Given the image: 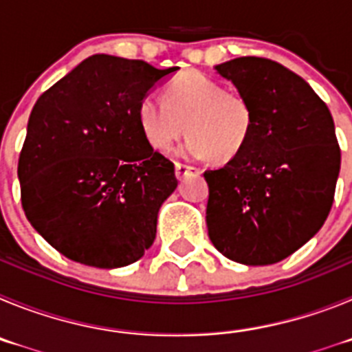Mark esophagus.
Here are the masks:
<instances>
[{
  "instance_id": "obj_1",
  "label": "esophagus",
  "mask_w": 352,
  "mask_h": 352,
  "mask_svg": "<svg viewBox=\"0 0 352 352\" xmlns=\"http://www.w3.org/2000/svg\"><path fill=\"white\" fill-rule=\"evenodd\" d=\"M188 173H195L199 174L201 170L197 169V167H192V166H186V164H182V162H176V176H178V179L185 178L186 174Z\"/></svg>"
}]
</instances>
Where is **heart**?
<instances>
[{
    "mask_svg": "<svg viewBox=\"0 0 352 352\" xmlns=\"http://www.w3.org/2000/svg\"><path fill=\"white\" fill-rule=\"evenodd\" d=\"M142 135L155 151H169L183 133L188 135L183 155L229 162L247 146L256 114L247 95L227 89L201 72L173 77L164 98L148 93L138 107Z\"/></svg>",
    "mask_w": 352,
    "mask_h": 352,
    "instance_id": "1",
    "label": "heart"
}]
</instances>
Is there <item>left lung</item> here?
<instances>
[{"mask_svg": "<svg viewBox=\"0 0 352 352\" xmlns=\"http://www.w3.org/2000/svg\"><path fill=\"white\" fill-rule=\"evenodd\" d=\"M217 72L247 95L256 126L238 157L204 173L208 234L227 259L275 264L328 219L340 173L333 118L300 76L268 58L243 56Z\"/></svg>", "mask_w": 352, "mask_h": 352, "instance_id": "left-lung-1", "label": "left lung"}]
</instances>
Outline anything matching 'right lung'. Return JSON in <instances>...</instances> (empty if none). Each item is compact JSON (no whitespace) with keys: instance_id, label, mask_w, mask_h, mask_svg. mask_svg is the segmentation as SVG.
<instances>
[{"instance_id":"add662e5","label":"right lung","mask_w":352,"mask_h":352,"mask_svg":"<svg viewBox=\"0 0 352 352\" xmlns=\"http://www.w3.org/2000/svg\"><path fill=\"white\" fill-rule=\"evenodd\" d=\"M176 67L89 56L36 100L19 155L31 226L68 259L120 268L144 256L174 164L146 142L138 107Z\"/></svg>"}]
</instances>
